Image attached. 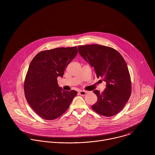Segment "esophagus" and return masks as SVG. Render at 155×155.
Returning a JSON list of instances; mask_svg holds the SVG:
<instances>
[{
	"label": "esophagus",
	"mask_w": 155,
	"mask_h": 155,
	"mask_svg": "<svg viewBox=\"0 0 155 155\" xmlns=\"http://www.w3.org/2000/svg\"><path fill=\"white\" fill-rule=\"evenodd\" d=\"M86 93H87V91H84V90H82V91H79V94H80L81 96H84V95H86Z\"/></svg>",
	"instance_id": "34e87169"
}]
</instances>
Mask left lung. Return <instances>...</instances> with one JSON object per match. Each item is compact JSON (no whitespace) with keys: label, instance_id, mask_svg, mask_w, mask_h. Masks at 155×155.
Instances as JSON below:
<instances>
[{"label":"left lung","instance_id":"1","mask_svg":"<svg viewBox=\"0 0 155 155\" xmlns=\"http://www.w3.org/2000/svg\"><path fill=\"white\" fill-rule=\"evenodd\" d=\"M82 58L94 68L97 78L107 83L100 93L94 91L97 101L91 107L94 112L104 117H112L124 107L131 94V80L127 65L116 50L101 45L78 47Z\"/></svg>","mask_w":155,"mask_h":155}]
</instances>
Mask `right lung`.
<instances>
[{"mask_svg": "<svg viewBox=\"0 0 155 155\" xmlns=\"http://www.w3.org/2000/svg\"><path fill=\"white\" fill-rule=\"evenodd\" d=\"M78 53L77 47L57 48L39 52L31 62L24 90L26 99L41 118L53 120L61 116L77 94L63 90L58 84L65 68Z\"/></svg>", "mask_w": 155, "mask_h": 155, "instance_id": "add662e5", "label": "right lung"}]
</instances>
